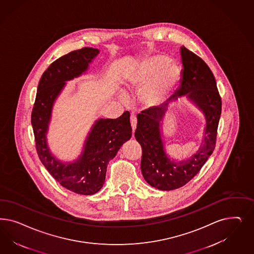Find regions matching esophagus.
Listing matches in <instances>:
<instances>
[{
  "label": "esophagus",
  "mask_w": 254,
  "mask_h": 254,
  "mask_svg": "<svg viewBox=\"0 0 254 254\" xmlns=\"http://www.w3.org/2000/svg\"><path fill=\"white\" fill-rule=\"evenodd\" d=\"M130 120H131V129H132V134H133L134 130L136 128V117H135V115H131Z\"/></svg>",
  "instance_id": "esophagus-1"
}]
</instances>
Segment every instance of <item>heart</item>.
Returning a JSON list of instances; mask_svg holds the SVG:
<instances>
[{"label": "heart", "instance_id": "1", "mask_svg": "<svg viewBox=\"0 0 254 254\" xmlns=\"http://www.w3.org/2000/svg\"><path fill=\"white\" fill-rule=\"evenodd\" d=\"M180 79L179 67L164 55L144 58L127 75L128 90L142 93L144 104L149 107L163 106L171 98ZM121 97L125 100L122 93Z\"/></svg>", "mask_w": 254, "mask_h": 254}]
</instances>
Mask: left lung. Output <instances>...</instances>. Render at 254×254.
Instances as JSON below:
<instances>
[{"label":"left lung","mask_w":254,"mask_h":254,"mask_svg":"<svg viewBox=\"0 0 254 254\" xmlns=\"http://www.w3.org/2000/svg\"><path fill=\"white\" fill-rule=\"evenodd\" d=\"M180 55L183 66L180 87L173 95L172 102L188 99L204 115L205 131L196 152L178 162L167 155L163 140L162 127L168 105L151 107L137 115L134 136L142 147V175L150 186L161 190L180 188L200 171L215 148L221 118V99L211 70L185 47L180 48Z\"/></svg>","instance_id":"1"}]
</instances>
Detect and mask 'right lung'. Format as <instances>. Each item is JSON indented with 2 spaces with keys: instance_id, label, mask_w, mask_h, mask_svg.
Masks as SVG:
<instances>
[{
  "instance_id": "obj_1",
  "label": "right lung",
  "mask_w": 254,
  "mask_h": 254,
  "mask_svg": "<svg viewBox=\"0 0 254 254\" xmlns=\"http://www.w3.org/2000/svg\"><path fill=\"white\" fill-rule=\"evenodd\" d=\"M99 53V49L83 48L52 63L39 81L32 112L36 150L42 164L63 187L82 195H91L101 190L109 161L131 136L130 113L126 111L116 120L98 119L87 135L81 154L74 162H61L49 149L47 134L56 99L66 82L86 73Z\"/></svg>"
}]
</instances>
